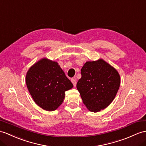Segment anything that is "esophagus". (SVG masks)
Instances as JSON below:
<instances>
[{"instance_id": "esophagus-1", "label": "esophagus", "mask_w": 146, "mask_h": 146, "mask_svg": "<svg viewBox=\"0 0 146 146\" xmlns=\"http://www.w3.org/2000/svg\"><path fill=\"white\" fill-rule=\"evenodd\" d=\"M71 82H72V83L73 84L74 86L76 87V84H77V82H76V79L75 77L74 78H72V79H71Z\"/></svg>"}]
</instances>
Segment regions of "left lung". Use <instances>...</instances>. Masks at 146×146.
<instances>
[{"instance_id": "1", "label": "left lung", "mask_w": 146, "mask_h": 146, "mask_svg": "<svg viewBox=\"0 0 146 146\" xmlns=\"http://www.w3.org/2000/svg\"><path fill=\"white\" fill-rule=\"evenodd\" d=\"M77 88L84 104L92 112L106 108L114 100L120 85V76L104 60L88 61L81 69Z\"/></svg>"}]
</instances>
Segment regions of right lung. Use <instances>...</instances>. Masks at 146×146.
I'll use <instances>...</instances> for the list:
<instances>
[{
	"label": "right lung",
	"mask_w": 146,
	"mask_h": 146,
	"mask_svg": "<svg viewBox=\"0 0 146 146\" xmlns=\"http://www.w3.org/2000/svg\"><path fill=\"white\" fill-rule=\"evenodd\" d=\"M26 84L36 104L46 111H54L62 104L65 92L73 84L57 62L42 58L28 70Z\"/></svg>",
	"instance_id": "right-lung-1"
}]
</instances>
